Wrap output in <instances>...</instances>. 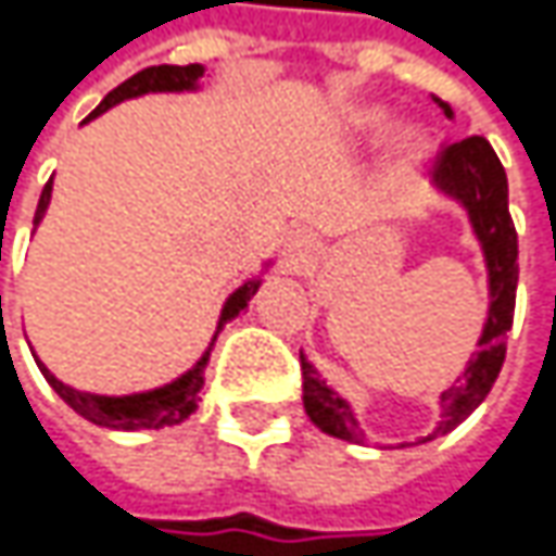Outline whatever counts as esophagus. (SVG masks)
I'll return each instance as SVG.
<instances>
[{
	"mask_svg": "<svg viewBox=\"0 0 556 556\" xmlns=\"http://www.w3.org/2000/svg\"><path fill=\"white\" fill-rule=\"evenodd\" d=\"M316 237L309 235L306 228H293V231H288V237H285V253H288V263L293 265V268H300V265H306L313 256H316Z\"/></svg>",
	"mask_w": 556,
	"mask_h": 556,
	"instance_id": "1",
	"label": "esophagus"
}]
</instances>
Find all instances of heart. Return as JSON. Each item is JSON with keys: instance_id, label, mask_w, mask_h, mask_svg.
Segmentation results:
<instances>
[{"instance_id": "obj_1", "label": "heart", "mask_w": 556, "mask_h": 556, "mask_svg": "<svg viewBox=\"0 0 556 556\" xmlns=\"http://www.w3.org/2000/svg\"><path fill=\"white\" fill-rule=\"evenodd\" d=\"M394 122V112L381 102H356L344 109V130L356 140H372ZM429 130L419 122H403L391 130V159L397 168H413L429 155Z\"/></svg>"}]
</instances>
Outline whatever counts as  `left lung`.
Wrapping results in <instances>:
<instances>
[{
    "label": "left lung",
    "instance_id": "left-lung-1",
    "mask_svg": "<svg viewBox=\"0 0 556 556\" xmlns=\"http://www.w3.org/2000/svg\"><path fill=\"white\" fill-rule=\"evenodd\" d=\"M431 99L447 118H454V109L444 99ZM431 187L438 197L463 208L469 231L482 250L488 271V313L482 321V334L476 341V353L466 359V369L457 375V381L441 394L438 426L426 438H416L413 444H426L454 431L488 397L491 384L497 381V372L504 366L507 331L514 325L516 281H519L516 228L510 206H507V172L485 137H466L454 147H447L431 172ZM300 366H303V406L313 426L350 444H366V434L359 429V419L350 401L321 378L303 350H300ZM413 444L403 441L397 447H413Z\"/></svg>",
    "mask_w": 556,
    "mask_h": 556
}]
</instances>
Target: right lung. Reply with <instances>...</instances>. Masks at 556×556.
I'll use <instances>...</instances> for the list:
<instances>
[{
    "mask_svg": "<svg viewBox=\"0 0 556 556\" xmlns=\"http://www.w3.org/2000/svg\"><path fill=\"white\" fill-rule=\"evenodd\" d=\"M203 74L206 68L203 65H155V68L137 71L130 80H125L122 87H115L109 97L99 102L97 109L90 112L87 122H93L99 115H105L109 109H115L118 102L125 99L147 97V93H200L203 90ZM84 122V125H87ZM49 200H52V181L42 187L40 206H37V215H34V231L40 228L42 215L49 208ZM271 268V260L263 265L260 275L247 278L237 291L228 293L222 313H218V325H215V334L208 341V348L203 350V356L181 372L178 378H172L168 384H159V388H150V391H134V394H93V391H80L74 384H65L59 375L52 372L40 356L34 353L37 366H40L42 378L49 381V388L68 403L71 409L77 416H84L87 422L93 426H102V429H115V431H137V429H165V426H181L184 419H190L200 406V394H203V384H206V366H208V353H212V344L218 341V331L228 325L237 316L247 313L250 300L256 296L260 285H263L265 271Z\"/></svg>",
    "mask_w": 556,
    "mask_h": 556,
    "instance_id": "obj_1",
    "label": "right lung"
}]
</instances>
